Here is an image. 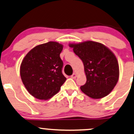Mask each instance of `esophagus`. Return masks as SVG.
Instances as JSON below:
<instances>
[{"label":"esophagus","mask_w":134,"mask_h":134,"mask_svg":"<svg viewBox=\"0 0 134 134\" xmlns=\"http://www.w3.org/2000/svg\"><path fill=\"white\" fill-rule=\"evenodd\" d=\"M76 76H77V75H76V73H73V75H72L71 76V78H72V79H75Z\"/></svg>","instance_id":"esophagus-1"}]
</instances>
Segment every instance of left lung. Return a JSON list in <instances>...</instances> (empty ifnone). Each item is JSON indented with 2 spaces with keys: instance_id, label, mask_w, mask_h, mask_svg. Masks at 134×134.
Here are the masks:
<instances>
[{
  "instance_id": "obj_1",
  "label": "left lung",
  "mask_w": 134,
  "mask_h": 134,
  "mask_svg": "<svg viewBox=\"0 0 134 134\" xmlns=\"http://www.w3.org/2000/svg\"><path fill=\"white\" fill-rule=\"evenodd\" d=\"M70 47L83 63L87 82L81 86V91L93 99L108 95L119 78V66L115 54L96 42L71 43Z\"/></svg>"
}]
</instances>
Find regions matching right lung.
I'll return each instance as SVG.
<instances>
[{"instance_id":"1","label":"right lung","mask_w":134,"mask_h":134,"mask_svg":"<svg viewBox=\"0 0 134 134\" xmlns=\"http://www.w3.org/2000/svg\"><path fill=\"white\" fill-rule=\"evenodd\" d=\"M63 45L56 42L38 45L25 55L20 66L22 82L31 96L47 100L59 91L66 81L60 58Z\"/></svg>"}]
</instances>
